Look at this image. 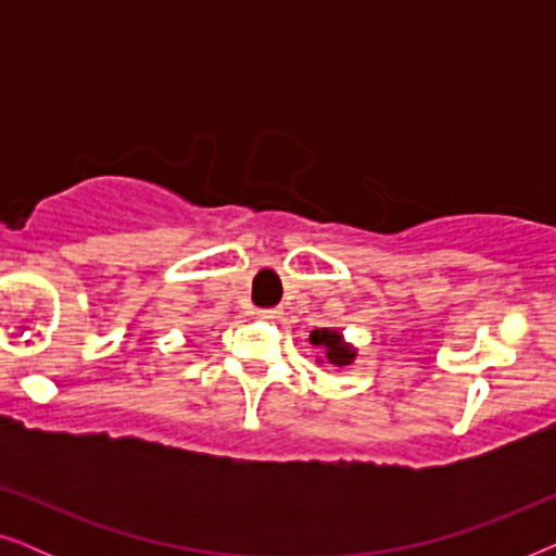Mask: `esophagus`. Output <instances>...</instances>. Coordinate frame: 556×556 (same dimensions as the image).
<instances>
[{
	"mask_svg": "<svg viewBox=\"0 0 556 556\" xmlns=\"http://www.w3.org/2000/svg\"><path fill=\"white\" fill-rule=\"evenodd\" d=\"M278 314H280L278 308H261V311H257V316L268 318V321H273V318H278Z\"/></svg>",
	"mask_w": 556,
	"mask_h": 556,
	"instance_id": "1",
	"label": "esophagus"
}]
</instances>
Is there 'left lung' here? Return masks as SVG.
Returning <instances> with one entry per match:
<instances>
[{
  "mask_svg": "<svg viewBox=\"0 0 556 556\" xmlns=\"http://www.w3.org/2000/svg\"><path fill=\"white\" fill-rule=\"evenodd\" d=\"M308 341L318 349H324L326 364H333V367H349L356 359V349L344 339V333L339 329H314L308 333Z\"/></svg>",
  "mask_w": 556,
  "mask_h": 556,
  "instance_id": "left-lung-1",
  "label": "left lung"
}]
</instances>
